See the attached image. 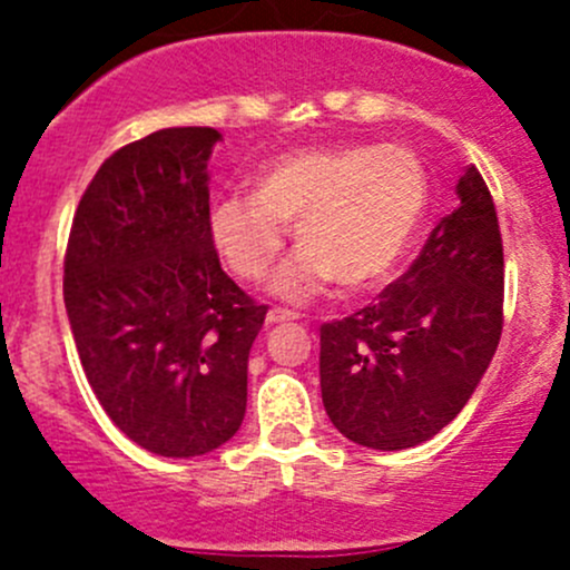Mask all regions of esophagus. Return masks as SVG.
I'll list each match as a JSON object with an SVG mask.
<instances>
[{"instance_id":"1","label":"esophagus","mask_w":570,"mask_h":570,"mask_svg":"<svg viewBox=\"0 0 570 570\" xmlns=\"http://www.w3.org/2000/svg\"><path fill=\"white\" fill-rule=\"evenodd\" d=\"M292 320H297L292 312H281V308L267 312V325H281V322H292Z\"/></svg>"}]
</instances>
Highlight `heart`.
Returning <instances> with one entry per match:
<instances>
[{
	"instance_id": "obj_1",
	"label": "heart",
	"mask_w": 570,
	"mask_h": 570,
	"mask_svg": "<svg viewBox=\"0 0 570 570\" xmlns=\"http://www.w3.org/2000/svg\"><path fill=\"white\" fill-rule=\"evenodd\" d=\"M428 200V170L411 148H303L264 165L253 193L217 198L206 232L239 281H262L292 228L301 250L269 289L286 303H312L333 281L347 292L386 281L422 228Z\"/></svg>"
}]
</instances>
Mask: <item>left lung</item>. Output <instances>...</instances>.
I'll list each match as a JSON object with an SVG mask.
<instances>
[{
    "label": "left lung",
    "mask_w": 570,
    "mask_h": 570,
    "mask_svg": "<svg viewBox=\"0 0 570 570\" xmlns=\"http://www.w3.org/2000/svg\"><path fill=\"white\" fill-rule=\"evenodd\" d=\"M458 209L377 303L320 327V386L333 428L370 450H411L480 386L502 336L504 256L493 198L471 165Z\"/></svg>",
    "instance_id": "left-lung-1"
}]
</instances>
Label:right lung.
<instances>
[{
  "label": "right lung",
  "mask_w": 570,
  "mask_h": 570,
  "mask_svg": "<svg viewBox=\"0 0 570 570\" xmlns=\"http://www.w3.org/2000/svg\"><path fill=\"white\" fill-rule=\"evenodd\" d=\"M220 131L174 126L115 151L77 206L68 322L96 400L163 458L226 444L248 405V355L267 306L220 267L206 232Z\"/></svg>",
  "instance_id": "1"
}]
</instances>
